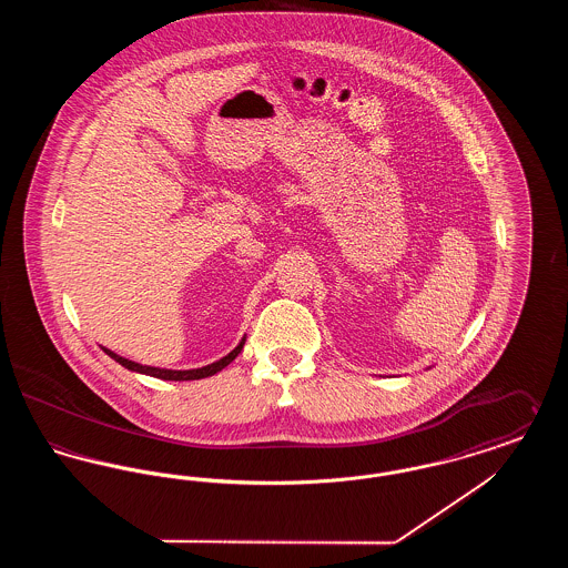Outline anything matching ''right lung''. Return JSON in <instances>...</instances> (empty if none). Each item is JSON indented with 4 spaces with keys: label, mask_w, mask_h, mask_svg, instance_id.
<instances>
[{
    "label": "right lung",
    "mask_w": 568,
    "mask_h": 568,
    "mask_svg": "<svg viewBox=\"0 0 568 568\" xmlns=\"http://www.w3.org/2000/svg\"><path fill=\"white\" fill-rule=\"evenodd\" d=\"M243 347L244 338L234 352L227 353V355H225V357H221L219 362H213V364L202 366V368H193V371H168V368L142 366V364H135L132 359H125V357H121V355H116V353L110 352V349H104V352L109 353L110 357H112L114 362H119L121 366H125L128 371H134V373H142V375H149V377L163 378V381H193V378H204L211 377V375H216V373H219V371H223L232 359H236V355L243 352Z\"/></svg>",
    "instance_id": "obj_1"
}]
</instances>
